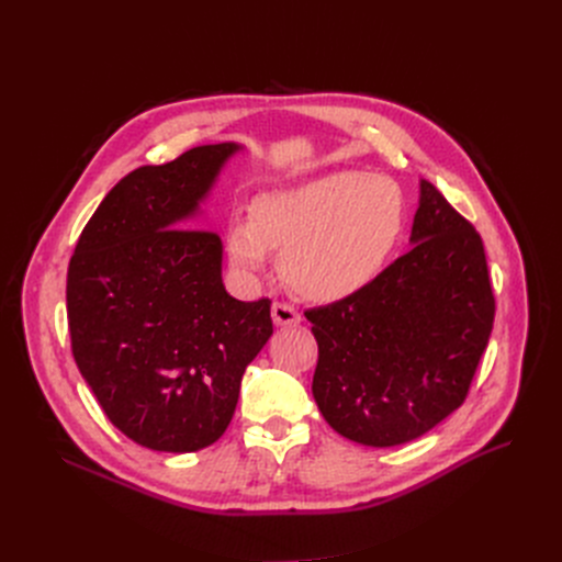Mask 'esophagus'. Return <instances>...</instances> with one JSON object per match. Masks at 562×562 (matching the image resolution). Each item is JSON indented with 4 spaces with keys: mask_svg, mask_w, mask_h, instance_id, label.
I'll use <instances>...</instances> for the list:
<instances>
[{
    "mask_svg": "<svg viewBox=\"0 0 562 562\" xmlns=\"http://www.w3.org/2000/svg\"><path fill=\"white\" fill-rule=\"evenodd\" d=\"M271 316H273L276 326H299V323L303 321L296 310H293L291 305H284V303H273Z\"/></svg>",
    "mask_w": 562,
    "mask_h": 562,
    "instance_id": "1",
    "label": "esophagus"
}]
</instances>
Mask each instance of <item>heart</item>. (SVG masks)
Wrapping results in <instances>:
<instances>
[{
	"label": "heart",
	"mask_w": 562,
	"mask_h": 562,
	"mask_svg": "<svg viewBox=\"0 0 562 562\" xmlns=\"http://www.w3.org/2000/svg\"><path fill=\"white\" fill-rule=\"evenodd\" d=\"M403 227V195L380 175L335 170L259 193L250 221L232 218L225 248L234 269L261 271L280 250V271L293 293L337 303L369 286Z\"/></svg>",
	"instance_id": "1"
}]
</instances>
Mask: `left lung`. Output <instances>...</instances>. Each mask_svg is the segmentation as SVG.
<instances>
[{"label":"left lung","mask_w":562,"mask_h":562,"mask_svg":"<svg viewBox=\"0 0 562 562\" xmlns=\"http://www.w3.org/2000/svg\"><path fill=\"white\" fill-rule=\"evenodd\" d=\"M409 244L362 291L305 312L318 344L314 401L364 447L405 445L458 409L494 323L481 236L426 180Z\"/></svg>","instance_id":"1"}]
</instances>
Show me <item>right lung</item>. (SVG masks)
I'll return each mask as SVG.
<instances>
[{
  "instance_id": "right-lung-1",
  "label": "right lung",
  "mask_w": 562,
  "mask_h": 562,
  "mask_svg": "<svg viewBox=\"0 0 562 562\" xmlns=\"http://www.w3.org/2000/svg\"><path fill=\"white\" fill-rule=\"evenodd\" d=\"M239 150L200 145L132 170L86 223L68 266L75 362L109 422L145 449L214 445L273 335L269 299L225 291L218 234L187 229Z\"/></svg>"
}]
</instances>
